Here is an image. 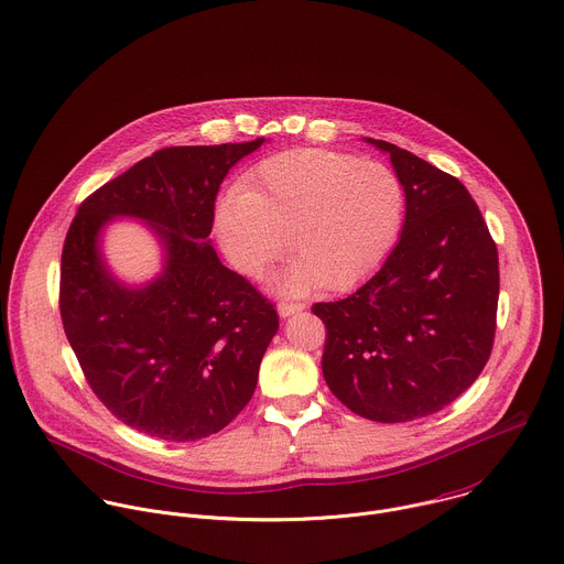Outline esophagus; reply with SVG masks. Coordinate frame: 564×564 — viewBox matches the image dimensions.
I'll return each mask as SVG.
<instances>
[{"mask_svg":"<svg viewBox=\"0 0 564 564\" xmlns=\"http://www.w3.org/2000/svg\"><path fill=\"white\" fill-rule=\"evenodd\" d=\"M303 310H305L303 303H288V301L279 303V316H281V318H288V316H292V314H296V312H303Z\"/></svg>","mask_w":564,"mask_h":564,"instance_id":"34e87169","label":"esophagus"}]
</instances>
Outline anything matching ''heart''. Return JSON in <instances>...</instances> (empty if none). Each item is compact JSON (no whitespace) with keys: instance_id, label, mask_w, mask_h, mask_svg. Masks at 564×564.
Instances as JSON below:
<instances>
[{"instance_id":"b5f03b06","label":"heart","mask_w":564,"mask_h":564,"mask_svg":"<svg viewBox=\"0 0 564 564\" xmlns=\"http://www.w3.org/2000/svg\"><path fill=\"white\" fill-rule=\"evenodd\" d=\"M404 215L406 191L389 164L296 149L263 160L243 188L217 199L215 232L250 279L263 276L288 246L296 250L276 288L303 294L318 285L349 290L371 276L395 248Z\"/></svg>"}]
</instances>
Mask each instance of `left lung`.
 <instances>
[{"mask_svg":"<svg viewBox=\"0 0 564 564\" xmlns=\"http://www.w3.org/2000/svg\"><path fill=\"white\" fill-rule=\"evenodd\" d=\"M391 155L406 191L398 246L360 290L316 303L323 376L356 415L400 424L455 402L484 371L497 332L499 252L468 188L415 153Z\"/></svg>","mask_w":564,"mask_h":564,"instance_id":"obj_1","label":"left lung"}]
</instances>
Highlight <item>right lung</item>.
<instances>
[{"instance_id":"1","label":"right lung","mask_w":564,"mask_h":564,"mask_svg":"<svg viewBox=\"0 0 564 564\" xmlns=\"http://www.w3.org/2000/svg\"><path fill=\"white\" fill-rule=\"evenodd\" d=\"M261 142L160 149L94 191L65 235V336L94 395L144 435H215L254 393L279 314L221 265L208 235L219 184ZM124 214L153 225L167 252L163 274L144 289L118 284L97 250L99 228Z\"/></svg>"}]
</instances>
